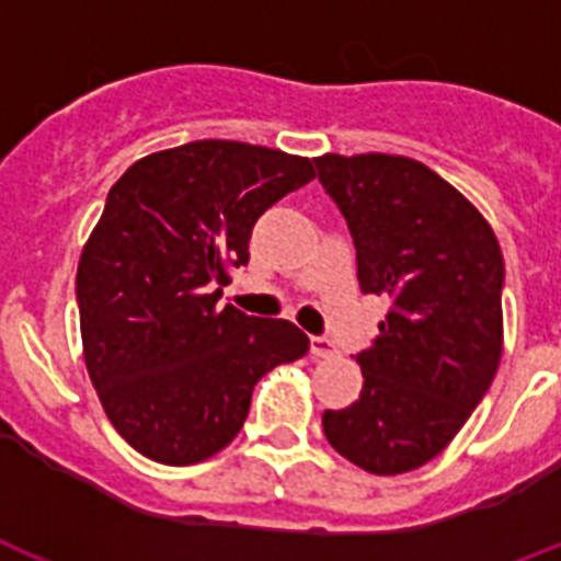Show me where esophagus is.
Instances as JSON below:
<instances>
[{"mask_svg":"<svg viewBox=\"0 0 561 561\" xmlns=\"http://www.w3.org/2000/svg\"><path fill=\"white\" fill-rule=\"evenodd\" d=\"M310 353H313L317 359H328V356L336 353V345H333L328 336H313L310 339Z\"/></svg>","mask_w":561,"mask_h":561,"instance_id":"34e87169","label":"esophagus"}]
</instances>
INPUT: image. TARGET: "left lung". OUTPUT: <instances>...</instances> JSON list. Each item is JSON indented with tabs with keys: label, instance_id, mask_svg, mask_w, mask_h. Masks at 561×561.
Masks as SVG:
<instances>
[{
	"label": "left lung",
	"instance_id": "8db88e82",
	"mask_svg": "<svg viewBox=\"0 0 561 561\" xmlns=\"http://www.w3.org/2000/svg\"><path fill=\"white\" fill-rule=\"evenodd\" d=\"M345 216L362 294L388 299L379 336L356 353L365 385L324 436L376 477L422 468L448 448L502 359L505 259L491 225L416 159H313Z\"/></svg>",
	"mask_w": 561,
	"mask_h": 561
}]
</instances>
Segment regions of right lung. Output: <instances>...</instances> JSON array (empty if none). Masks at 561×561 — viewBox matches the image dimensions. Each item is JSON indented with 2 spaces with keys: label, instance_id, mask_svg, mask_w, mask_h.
Here are the masks:
<instances>
[{
  "label": "right lung",
  "instance_id": "obj_1",
  "mask_svg": "<svg viewBox=\"0 0 561 561\" xmlns=\"http://www.w3.org/2000/svg\"><path fill=\"white\" fill-rule=\"evenodd\" d=\"M313 176L310 159L202 139L139 159L107 193L77 271L84 365L111 425L153 462L219 454L253 385L308 353L288 319L216 302L259 216Z\"/></svg>",
  "mask_w": 561,
  "mask_h": 561
}]
</instances>
